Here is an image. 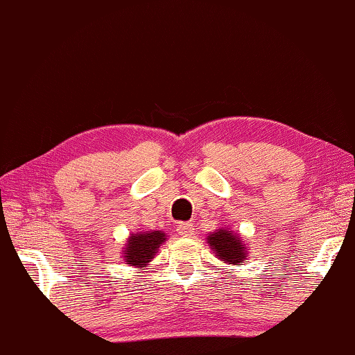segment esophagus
Returning <instances> with one entry per match:
<instances>
[{
  "label": "esophagus",
  "mask_w": 355,
  "mask_h": 355,
  "mask_svg": "<svg viewBox=\"0 0 355 355\" xmlns=\"http://www.w3.org/2000/svg\"><path fill=\"white\" fill-rule=\"evenodd\" d=\"M179 237H192L194 235V225L192 224H181L178 227Z\"/></svg>",
  "instance_id": "34e87169"
}]
</instances>
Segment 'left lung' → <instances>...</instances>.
<instances>
[{
    "instance_id": "left-lung-1",
    "label": "left lung",
    "mask_w": 355,
    "mask_h": 355,
    "mask_svg": "<svg viewBox=\"0 0 355 355\" xmlns=\"http://www.w3.org/2000/svg\"><path fill=\"white\" fill-rule=\"evenodd\" d=\"M209 248L216 253V258L222 263L240 266L248 255L247 245L243 243V239L229 227L224 229H217L207 235Z\"/></svg>"
}]
</instances>
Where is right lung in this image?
Returning a JSON list of instances; mask_svg holds the SVG:
<instances>
[{
	"mask_svg": "<svg viewBox=\"0 0 355 355\" xmlns=\"http://www.w3.org/2000/svg\"><path fill=\"white\" fill-rule=\"evenodd\" d=\"M166 237L168 235L161 230L130 234V237L125 240V248L121 250L123 261L128 266L143 270L155 258L161 245L166 242Z\"/></svg>",
	"mask_w": 355,
	"mask_h": 355,
	"instance_id": "add662e5",
	"label": "right lung"
}]
</instances>
